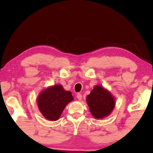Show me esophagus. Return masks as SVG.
Segmentation results:
<instances>
[{
    "instance_id": "34e87169",
    "label": "esophagus",
    "mask_w": 153,
    "mask_h": 153,
    "mask_svg": "<svg viewBox=\"0 0 153 153\" xmlns=\"http://www.w3.org/2000/svg\"><path fill=\"white\" fill-rule=\"evenodd\" d=\"M77 99H78L79 100H82V95L81 94H79V93H78V94H77Z\"/></svg>"
}]
</instances>
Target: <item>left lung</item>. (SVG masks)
<instances>
[{
  "instance_id": "1",
  "label": "left lung",
  "mask_w": 153,
  "mask_h": 153,
  "mask_svg": "<svg viewBox=\"0 0 153 153\" xmlns=\"http://www.w3.org/2000/svg\"><path fill=\"white\" fill-rule=\"evenodd\" d=\"M86 102L90 113L95 119L107 117L115 106V97L101 85H96L87 96Z\"/></svg>"
}]
</instances>
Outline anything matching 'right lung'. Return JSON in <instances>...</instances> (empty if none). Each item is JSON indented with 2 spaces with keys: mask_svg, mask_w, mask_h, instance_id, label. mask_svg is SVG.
Returning <instances> with one entry per match:
<instances>
[{
  "mask_svg": "<svg viewBox=\"0 0 153 153\" xmlns=\"http://www.w3.org/2000/svg\"><path fill=\"white\" fill-rule=\"evenodd\" d=\"M74 100L71 92L66 91L60 84L44 89L37 97L38 109L46 120L56 121L66 105Z\"/></svg>",
  "mask_w": 153,
  "mask_h": 153,
  "instance_id": "right-lung-1",
  "label": "right lung"
}]
</instances>
